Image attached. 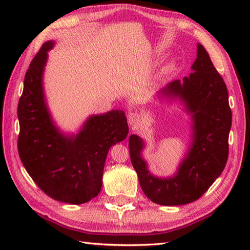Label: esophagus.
I'll list each match as a JSON object with an SVG mask.
<instances>
[{
    "label": "esophagus",
    "instance_id": "34e87169",
    "mask_svg": "<svg viewBox=\"0 0 250 250\" xmlns=\"http://www.w3.org/2000/svg\"><path fill=\"white\" fill-rule=\"evenodd\" d=\"M128 121H129V125H132V128H139L143 122V117L139 113L134 111V113L129 114Z\"/></svg>",
    "mask_w": 250,
    "mask_h": 250
}]
</instances>
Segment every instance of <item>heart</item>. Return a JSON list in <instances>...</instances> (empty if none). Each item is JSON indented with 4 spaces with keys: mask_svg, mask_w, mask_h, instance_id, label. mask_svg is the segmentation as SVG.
<instances>
[{
    "mask_svg": "<svg viewBox=\"0 0 250 250\" xmlns=\"http://www.w3.org/2000/svg\"><path fill=\"white\" fill-rule=\"evenodd\" d=\"M175 66H176V61H175V60H169L166 64V66H164V70H166V71H171V70H173Z\"/></svg>",
    "mask_w": 250,
    "mask_h": 250,
    "instance_id": "obj_1",
    "label": "heart"
}]
</instances>
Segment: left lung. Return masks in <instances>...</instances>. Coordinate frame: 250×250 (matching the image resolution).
Masks as SVG:
<instances>
[{"mask_svg":"<svg viewBox=\"0 0 250 250\" xmlns=\"http://www.w3.org/2000/svg\"><path fill=\"white\" fill-rule=\"evenodd\" d=\"M191 70L189 76L158 93L178 99L192 121L191 144L177 172L166 178L153 176L142 156L144 141L135 134L129 139L131 162L143 192L159 205H185L200 199L220 176L229 155L232 113L227 86L201 44Z\"/></svg>","mask_w":250,"mask_h":250,"instance_id":"8db88e82","label":"left lung"}]
</instances>
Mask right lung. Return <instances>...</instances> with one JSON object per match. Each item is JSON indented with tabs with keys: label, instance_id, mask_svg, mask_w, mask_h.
Wrapping results in <instances>:
<instances>
[{
	"label": "right lung",
	"instance_id": "obj_1",
	"mask_svg": "<svg viewBox=\"0 0 250 250\" xmlns=\"http://www.w3.org/2000/svg\"><path fill=\"white\" fill-rule=\"evenodd\" d=\"M55 42L42 46L25 73L18 104V152L35 184L54 200L83 204L95 198L109 148L129 133L124 110L92 115L77 134L55 125L45 99L43 75Z\"/></svg>",
	"mask_w": 250,
	"mask_h": 250
}]
</instances>
